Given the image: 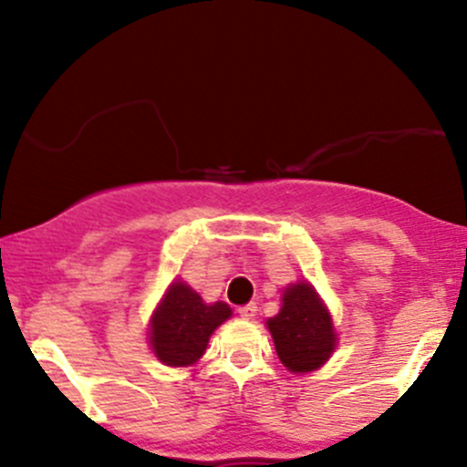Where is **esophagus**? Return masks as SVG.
Returning a JSON list of instances; mask_svg holds the SVG:
<instances>
[{
  "mask_svg": "<svg viewBox=\"0 0 467 467\" xmlns=\"http://www.w3.org/2000/svg\"><path fill=\"white\" fill-rule=\"evenodd\" d=\"M256 312H258L256 304H247V306L238 307V315L243 317V319H254V317H256Z\"/></svg>",
  "mask_w": 467,
  "mask_h": 467,
  "instance_id": "34e87169",
  "label": "esophagus"
}]
</instances>
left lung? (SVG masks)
<instances>
[{"instance_id":"obj_1","label":"left lung","mask_w":467,"mask_h":467,"mask_svg":"<svg viewBox=\"0 0 467 467\" xmlns=\"http://www.w3.org/2000/svg\"><path fill=\"white\" fill-rule=\"evenodd\" d=\"M278 359L292 373L319 368L335 350V328L328 310L307 283L283 292V307L267 321Z\"/></svg>"}]
</instances>
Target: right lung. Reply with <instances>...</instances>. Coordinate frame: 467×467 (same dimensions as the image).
Segmentation results:
<instances>
[{"instance_id":"add662e5","label":"right lung","mask_w":467,"mask_h":467,"mask_svg":"<svg viewBox=\"0 0 467 467\" xmlns=\"http://www.w3.org/2000/svg\"><path fill=\"white\" fill-rule=\"evenodd\" d=\"M232 317L223 301L206 306L186 283H172L150 324V344L168 367H189L206 350L211 333Z\"/></svg>"}]
</instances>
